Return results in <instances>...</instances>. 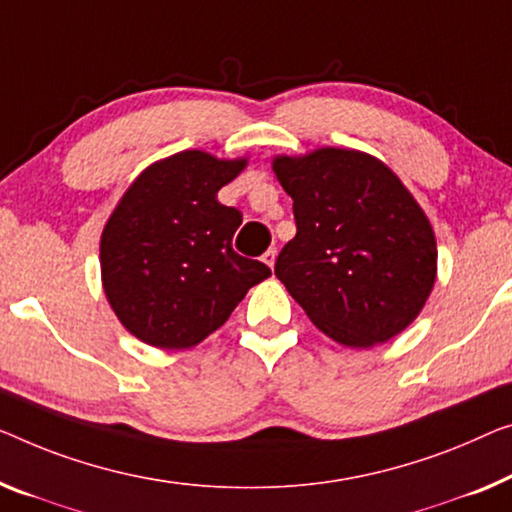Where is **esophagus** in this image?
Wrapping results in <instances>:
<instances>
[{
    "label": "esophagus",
    "mask_w": 512,
    "mask_h": 512,
    "mask_svg": "<svg viewBox=\"0 0 512 512\" xmlns=\"http://www.w3.org/2000/svg\"><path fill=\"white\" fill-rule=\"evenodd\" d=\"M262 262L269 266V269H273V266H276V250H273V248L266 250V253L262 255Z\"/></svg>",
    "instance_id": "obj_1"
}]
</instances>
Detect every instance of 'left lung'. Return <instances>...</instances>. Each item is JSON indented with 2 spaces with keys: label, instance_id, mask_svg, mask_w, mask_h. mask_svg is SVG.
<instances>
[{
  "label": "left lung",
  "instance_id": "8db88e82",
  "mask_svg": "<svg viewBox=\"0 0 512 512\" xmlns=\"http://www.w3.org/2000/svg\"><path fill=\"white\" fill-rule=\"evenodd\" d=\"M273 172L296 220L276 276L310 322L352 349L407 329L437 280V236L398 174L340 147L280 154Z\"/></svg>",
  "mask_w": 512,
  "mask_h": 512
}]
</instances>
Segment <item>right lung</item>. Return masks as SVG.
Segmentation results:
<instances>
[{"mask_svg": "<svg viewBox=\"0 0 512 512\" xmlns=\"http://www.w3.org/2000/svg\"><path fill=\"white\" fill-rule=\"evenodd\" d=\"M248 156L186 149L137 174L101 234V280L124 329L156 349H190L220 329L250 287L271 276L234 253L241 211L218 190Z\"/></svg>", "mask_w": 512, "mask_h": 512, "instance_id": "right-lung-1", "label": "right lung"}]
</instances>
